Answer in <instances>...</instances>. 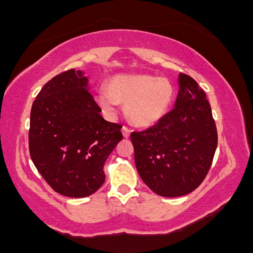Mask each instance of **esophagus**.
<instances>
[{
  "label": "esophagus",
  "mask_w": 253,
  "mask_h": 253,
  "mask_svg": "<svg viewBox=\"0 0 253 253\" xmlns=\"http://www.w3.org/2000/svg\"><path fill=\"white\" fill-rule=\"evenodd\" d=\"M121 132H123L125 138H128V136L130 135V129L127 128V127H125V126L121 128Z\"/></svg>",
  "instance_id": "esophagus-1"
}]
</instances>
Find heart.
Instances as JSON below:
<instances>
[{
	"label": "heart",
	"mask_w": 253,
	"mask_h": 253,
	"mask_svg": "<svg viewBox=\"0 0 253 253\" xmlns=\"http://www.w3.org/2000/svg\"><path fill=\"white\" fill-rule=\"evenodd\" d=\"M175 96L169 80L153 75H115L109 78L107 90H100L96 102L107 117H114L119 102L132 124L150 127L165 117Z\"/></svg>",
	"instance_id": "obj_1"
}]
</instances>
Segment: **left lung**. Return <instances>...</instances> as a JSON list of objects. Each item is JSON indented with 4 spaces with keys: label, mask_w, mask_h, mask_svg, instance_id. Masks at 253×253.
Returning <instances> with one entry per match:
<instances>
[{
    "label": "left lung",
    "mask_w": 253,
    "mask_h": 253,
    "mask_svg": "<svg viewBox=\"0 0 253 253\" xmlns=\"http://www.w3.org/2000/svg\"><path fill=\"white\" fill-rule=\"evenodd\" d=\"M139 176L156 194L187 195L201 184L217 146L215 121L206 92L179 74L173 108L155 126L130 134Z\"/></svg>",
    "instance_id": "left-lung-1"
}]
</instances>
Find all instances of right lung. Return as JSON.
<instances>
[{
    "mask_svg": "<svg viewBox=\"0 0 253 253\" xmlns=\"http://www.w3.org/2000/svg\"><path fill=\"white\" fill-rule=\"evenodd\" d=\"M81 70L48 81L31 110V158L51 188L68 197L100 189L104 162L123 139L121 125L106 121Z\"/></svg>",
    "mask_w": 253,
    "mask_h": 253,
    "instance_id": "add662e5",
    "label": "right lung"
}]
</instances>
